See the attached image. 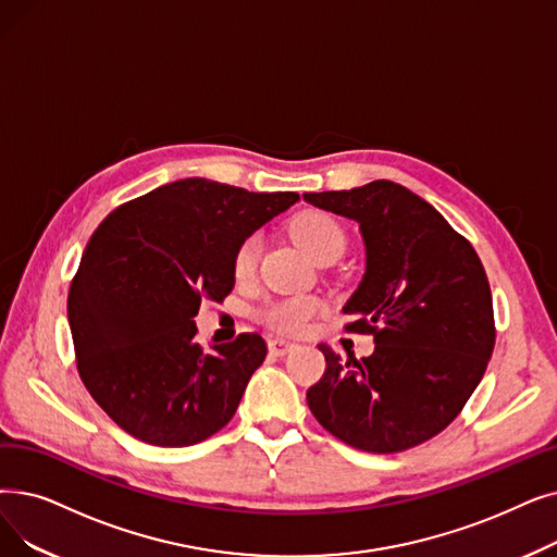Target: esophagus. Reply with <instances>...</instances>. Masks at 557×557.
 Masks as SVG:
<instances>
[{
  "label": "esophagus",
  "instance_id": "obj_1",
  "mask_svg": "<svg viewBox=\"0 0 557 557\" xmlns=\"http://www.w3.org/2000/svg\"><path fill=\"white\" fill-rule=\"evenodd\" d=\"M294 348H296V344L286 342V338H280V336H275V338H271V342H269V352L273 357H284L286 352H292Z\"/></svg>",
  "mask_w": 557,
  "mask_h": 557
}]
</instances>
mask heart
I'll list each match as a JSON object with an SVG mask.
<instances>
[{
	"label": "heart",
	"mask_w": 557,
	"mask_h": 557,
	"mask_svg": "<svg viewBox=\"0 0 557 557\" xmlns=\"http://www.w3.org/2000/svg\"><path fill=\"white\" fill-rule=\"evenodd\" d=\"M292 232L309 257L323 261L332 255H342L346 248V230L327 211H302L292 223ZM259 261V238L248 236L240 240L234 250L232 269L234 277L246 282L255 275ZM319 311V300L311 296H292L282 300H271L259 309V319L277 332L296 334L300 332Z\"/></svg>",
	"instance_id": "1"
}]
</instances>
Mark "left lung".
Instances as JSON below:
<instances>
[{
	"mask_svg": "<svg viewBox=\"0 0 557 557\" xmlns=\"http://www.w3.org/2000/svg\"><path fill=\"white\" fill-rule=\"evenodd\" d=\"M359 223L367 273L344 307L346 332L373 334L371 357L327 344L307 405L336 440L367 453L414 448L455 421L496 344L487 273L469 240L417 193L389 180L305 193Z\"/></svg>",
	"mask_w": 557,
	"mask_h": 557,
	"instance_id": "1",
	"label": "left lung"
}]
</instances>
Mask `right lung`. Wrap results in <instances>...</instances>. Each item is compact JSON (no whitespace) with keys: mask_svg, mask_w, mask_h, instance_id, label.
<instances>
[{"mask_svg":"<svg viewBox=\"0 0 557 557\" xmlns=\"http://www.w3.org/2000/svg\"><path fill=\"white\" fill-rule=\"evenodd\" d=\"M298 200L190 177L120 205L92 232L67 321L82 382L132 437L180 448L232 421L269 348L244 332L202 350L193 317L230 296L240 240Z\"/></svg>","mask_w":557,"mask_h":557,"instance_id":"add662e5","label":"right lung"}]
</instances>
